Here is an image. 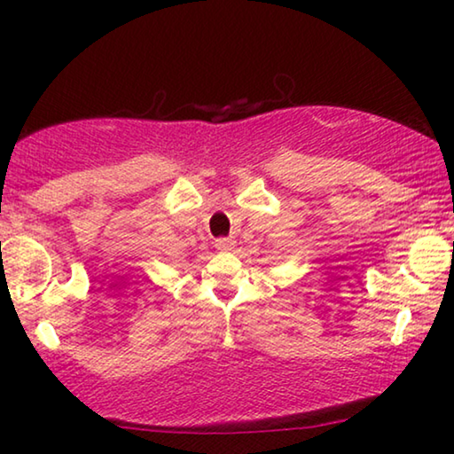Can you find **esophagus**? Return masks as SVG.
<instances>
[{"instance_id":"1","label":"esophagus","mask_w":454,"mask_h":454,"mask_svg":"<svg viewBox=\"0 0 454 454\" xmlns=\"http://www.w3.org/2000/svg\"><path fill=\"white\" fill-rule=\"evenodd\" d=\"M216 250H220V252H230L236 246V242L232 240V238H220V240H216Z\"/></svg>"}]
</instances>
